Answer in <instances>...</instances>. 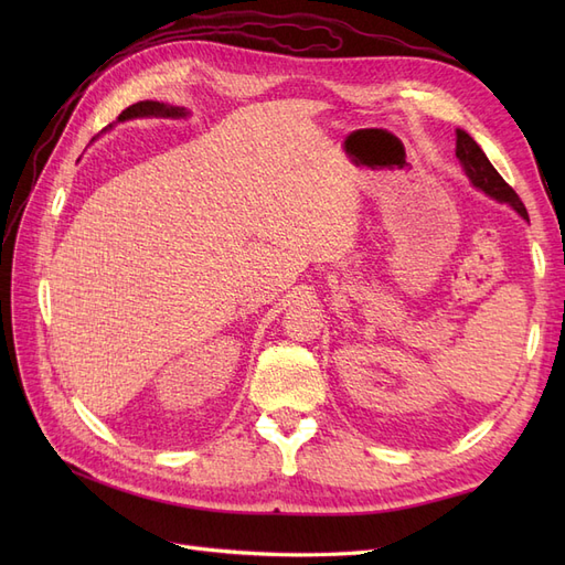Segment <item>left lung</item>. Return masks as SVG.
<instances>
[{
  "label": "left lung",
  "instance_id": "left-lung-1",
  "mask_svg": "<svg viewBox=\"0 0 565 565\" xmlns=\"http://www.w3.org/2000/svg\"><path fill=\"white\" fill-rule=\"evenodd\" d=\"M455 156L465 169V174L469 177L471 185L478 188V191H483L488 198L498 200V202H507L511 210H516L525 221H527V212L523 207V202L519 200L516 191L511 188L500 174L498 169L490 164V160L486 158V152L481 150L471 136L465 129H457V148H455Z\"/></svg>",
  "mask_w": 565,
  "mask_h": 565
}]
</instances>
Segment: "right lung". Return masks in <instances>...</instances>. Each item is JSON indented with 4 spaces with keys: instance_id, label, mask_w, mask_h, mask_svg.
Listing matches in <instances>:
<instances>
[{
    "instance_id": "right-lung-1",
    "label": "right lung",
    "mask_w": 565,
    "mask_h": 565,
    "mask_svg": "<svg viewBox=\"0 0 565 565\" xmlns=\"http://www.w3.org/2000/svg\"><path fill=\"white\" fill-rule=\"evenodd\" d=\"M188 110L185 108H179V106H167V104H160V100H139V104L129 106L127 110H122V115L117 117V122H125V119H134V117H185ZM115 125H108L104 131L113 129Z\"/></svg>"
}]
</instances>
